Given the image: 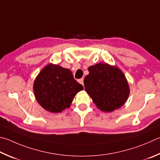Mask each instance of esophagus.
<instances>
[{
    "instance_id": "1",
    "label": "esophagus",
    "mask_w": 160,
    "mask_h": 160,
    "mask_svg": "<svg viewBox=\"0 0 160 160\" xmlns=\"http://www.w3.org/2000/svg\"><path fill=\"white\" fill-rule=\"evenodd\" d=\"M79 82L81 84V85H82L84 86V79L83 78H81V79L79 80Z\"/></svg>"
}]
</instances>
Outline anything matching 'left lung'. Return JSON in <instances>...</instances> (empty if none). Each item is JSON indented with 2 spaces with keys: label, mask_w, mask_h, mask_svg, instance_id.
Returning a JSON list of instances; mask_svg holds the SVG:
<instances>
[{
  "label": "left lung",
  "mask_w": 160,
  "mask_h": 160,
  "mask_svg": "<svg viewBox=\"0 0 160 160\" xmlns=\"http://www.w3.org/2000/svg\"><path fill=\"white\" fill-rule=\"evenodd\" d=\"M88 71L84 85L97 108L112 112L122 106L129 95L128 82L122 72L117 67L100 63L90 66Z\"/></svg>",
  "instance_id": "1"
}]
</instances>
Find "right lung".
I'll return each mask as SVG.
<instances>
[{
	"label": "right lung",
	"mask_w": 160,
	"mask_h": 160,
	"mask_svg": "<svg viewBox=\"0 0 160 160\" xmlns=\"http://www.w3.org/2000/svg\"><path fill=\"white\" fill-rule=\"evenodd\" d=\"M82 89V85L74 79L69 69L53 64L42 69L33 85L38 102L52 112H61L69 108L75 95Z\"/></svg>",
	"instance_id": "1"
}]
</instances>
